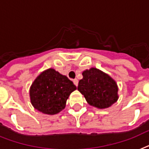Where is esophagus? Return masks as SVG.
I'll use <instances>...</instances> for the list:
<instances>
[{"label":"esophagus","mask_w":149,"mask_h":149,"mask_svg":"<svg viewBox=\"0 0 149 149\" xmlns=\"http://www.w3.org/2000/svg\"><path fill=\"white\" fill-rule=\"evenodd\" d=\"M73 82H74V85H75L76 87L78 85V81H77V79H74Z\"/></svg>","instance_id":"34e87169"}]
</instances>
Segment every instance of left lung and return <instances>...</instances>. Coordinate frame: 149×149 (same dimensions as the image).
I'll return each instance as SVG.
<instances>
[{"label": "left lung", "mask_w": 149, "mask_h": 149, "mask_svg": "<svg viewBox=\"0 0 149 149\" xmlns=\"http://www.w3.org/2000/svg\"><path fill=\"white\" fill-rule=\"evenodd\" d=\"M77 90L91 106L99 109L110 107L117 101L118 87L110 75L100 70L91 68L82 72Z\"/></svg>", "instance_id": "1"}]
</instances>
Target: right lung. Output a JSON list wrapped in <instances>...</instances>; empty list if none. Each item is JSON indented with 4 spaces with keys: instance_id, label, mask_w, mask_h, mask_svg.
I'll list each match as a JSON object with an SVG mask.
<instances>
[{
    "instance_id": "right-lung-1",
    "label": "right lung",
    "mask_w": 149,
    "mask_h": 149,
    "mask_svg": "<svg viewBox=\"0 0 149 149\" xmlns=\"http://www.w3.org/2000/svg\"><path fill=\"white\" fill-rule=\"evenodd\" d=\"M76 89V86L65 75L49 68L32 84L29 89L30 101L39 112L54 115L65 109L68 98Z\"/></svg>"
}]
</instances>
